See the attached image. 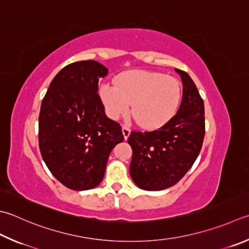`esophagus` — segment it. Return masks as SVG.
<instances>
[{
    "label": "esophagus",
    "mask_w": 249,
    "mask_h": 249,
    "mask_svg": "<svg viewBox=\"0 0 249 249\" xmlns=\"http://www.w3.org/2000/svg\"><path fill=\"white\" fill-rule=\"evenodd\" d=\"M123 134H124V140H126V139L129 138V135H130V129H129V126L123 125Z\"/></svg>",
    "instance_id": "obj_1"
}]
</instances>
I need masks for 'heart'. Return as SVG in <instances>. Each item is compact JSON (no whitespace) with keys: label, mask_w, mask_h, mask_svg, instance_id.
Instances as JSON below:
<instances>
[{"label":"heart","mask_w":249,"mask_h":249,"mask_svg":"<svg viewBox=\"0 0 249 249\" xmlns=\"http://www.w3.org/2000/svg\"><path fill=\"white\" fill-rule=\"evenodd\" d=\"M116 83L103 84L100 90L106 114L114 120L128 114L132 104V115L142 128L158 129L180 105V82L163 73L130 70L121 73Z\"/></svg>","instance_id":"1"}]
</instances>
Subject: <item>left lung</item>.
Returning <instances> with one entry per match:
<instances>
[{
    "instance_id": "left-lung-1",
    "label": "left lung",
    "mask_w": 249,
    "mask_h": 249,
    "mask_svg": "<svg viewBox=\"0 0 249 249\" xmlns=\"http://www.w3.org/2000/svg\"><path fill=\"white\" fill-rule=\"evenodd\" d=\"M183 83L179 110L161 128L146 132L132 131L130 176L140 189L161 191L179 182L193 166L205 135L204 102L194 81L176 69Z\"/></svg>"
}]
</instances>
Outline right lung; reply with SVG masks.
Listing matches in <instances>:
<instances>
[{
    "label": "right lung",
    "instance_id": "add662e5",
    "mask_svg": "<svg viewBox=\"0 0 249 249\" xmlns=\"http://www.w3.org/2000/svg\"><path fill=\"white\" fill-rule=\"evenodd\" d=\"M108 69L95 60L67 65L52 80L39 116V147L49 170L70 190L86 191L104 178L121 125L105 115L98 80Z\"/></svg>",
    "mask_w": 249,
    "mask_h": 249
}]
</instances>
